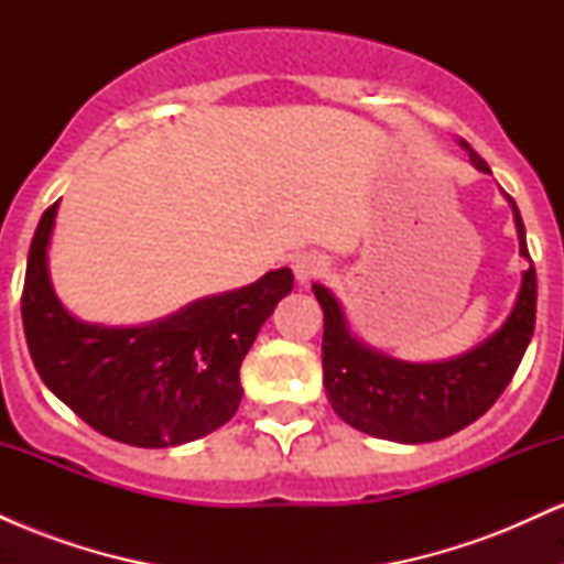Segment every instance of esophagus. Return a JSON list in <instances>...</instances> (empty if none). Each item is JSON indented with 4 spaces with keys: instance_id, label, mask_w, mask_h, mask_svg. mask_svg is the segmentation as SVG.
I'll list each match as a JSON object with an SVG mask.
<instances>
[{
    "instance_id": "34e87169",
    "label": "esophagus",
    "mask_w": 564,
    "mask_h": 564,
    "mask_svg": "<svg viewBox=\"0 0 564 564\" xmlns=\"http://www.w3.org/2000/svg\"><path fill=\"white\" fill-rule=\"evenodd\" d=\"M326 270H328V264L318 254H300L294 260V275L302 286H307V283L315 281V278L326 275Z\"/></svg>"
}]
</instances>
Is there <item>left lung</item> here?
<instances>
[{
    "label": "left lung",
    "instance_id": "8db88e82",
    "mask_svg": "<svg viewBox=\"0 0 564 564\" xmlns=\"http://www.w3.org/2000/svg\"><path fill=\"white\" fill-rule=\"evenodd\" d=\"M467 148L471 164L490 174L485 159ZM520 254L530 262L525 225L514 198ZM315 300L323 307V387L332 408L355 430L392 443H432L464 430L482 416L507 390L535 328V268L522 273L514 310L498 332L469 352L443 364H405L355 339L339 302L321 283Z\"/></svg>",
    "mask_w": 564,
    "mask_h": 564
}]
</instances>
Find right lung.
Wrapping results in <instances>:
<instances>
[{"mask_svg":"<svg viewBox=\"0 0 564 564\" xmlns=\"http://www.w3.org/2000/svg\"><path fill=\"white\" fill-rule=\"evenodd\" d=\"M55 200L39 219L21 296L39 377L100 435L170 448L230 422L243 398L241 364L275 304L294 289L289 268L251 286L206 296L134 328L84 323L63 307L47 273Z\"/></svg>","mask_w":564,"mask_h":564,"instance_id":"1","label":"right lung"}]
</instances>
